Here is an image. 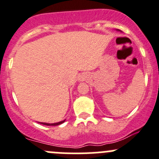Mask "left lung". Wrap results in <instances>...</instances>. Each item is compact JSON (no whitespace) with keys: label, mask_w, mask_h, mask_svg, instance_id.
Returning a JSON list of instances; mask_svg holds the SVG:
<instances>
[{"label":"left lung","mask_w":159,"mask_h":159,"mask_svg":"<svg viewBox=\"0 0 159 159\" xmlns=\"http://www.w3.org/2000/svg\"><path fill=\"white\" fill-rule=\"evenodd\" d=\"M117 31H120V30H119V29H117Z\"/></svg>","instance_id":"8db88e82"}]
</instances>
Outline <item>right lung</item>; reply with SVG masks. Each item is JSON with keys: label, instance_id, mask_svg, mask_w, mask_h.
Here are the masks:
<instances>
[{"label": "right lung", "instance_id": "right-lung-1", "mask_svg": "<svg viewBox=\"0 0 159 159\" xmlns=\"http://www.w3.org/2000/svg\"><path fill=\"white\" fill-rule=\"evenodd\" d=\"M65 122V120L63 121H61V122H58V123H54V124H47V123H42V122H39V124H43V125H46V126H58L60 125V124H63V123Z\"/></svg>", "mask_w": 159, "mask_h": 159}]
</instances>
